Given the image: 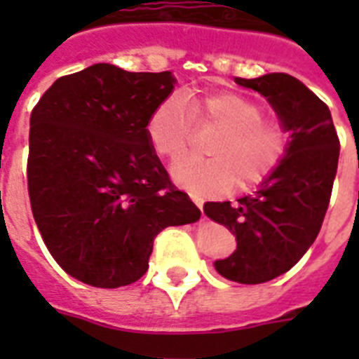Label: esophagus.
<instances>
[{"label": "esophagus", "instance_id": "obj_1", "mask_svg": "<svg viewBox=\"0 0 359 359\" xmlns=\"http://www.w3.org/2000/svg\"><path fill=\"white\" fill-rule=\"evenodd\" d=\"M190 199H192V201H194L196 205H198V208H199V210H201V214H203V203H205V201H203L201 196H198V194H190Z\"/></svg>", "mask_w": 359, "mask_h": 359}]
</instances>
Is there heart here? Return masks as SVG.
I'll return each mask as SVG.
<instances>
[{"instance_id": "b5f03b06", "label": "heart", "mask_w": 359, "mask_h": 359, "mask_svg": "<svg viewBox=\"0 0 359 359\" xmlns=\"http://www.w3.org/2000/svg\"><path fill=\"white\" fill-rule=\"evenodd\" d=\"M194 126L215 129L207 144L210 158H185L170 174L177 185L199 194H223L236 185L241 190L259 187L273 176L290 151L287 123L266 115L261 100L237 91L165 97L147 120L149 142L161 158L174 161L189 149Z\"/></svg>"}]
</instances>
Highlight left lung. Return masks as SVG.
<instances>
[{"label":"left lung","instance_id":"obj_1","mask_svg":"<svg viewBox=\"0 0 359 359\" xmlns=\"http://www.w3.org/2000/svg\"><path fill=\"white\" fill-rule=\"evenodd\" d=\"M236 82L268 98L291 129L290 151L255 194L207 203L203 210L237 239L236 252L215 261V269L228 280L262 284L286 273L315 243L331 201L340 140L327 104L298 79L268 73Z\"/></svg>","mask_w":359,"mask_h":359}]
</instances>
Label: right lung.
Instances as JSON below:
<instances>
[{
	"instance_id": "1",
	"label": "right lung",
	"mask_w": 359,
	"mask_h": 359,
	"mask_svg": "<svg viewBox=\"0 0 359 359\" xmlns=\"http://www.w3.org/2000/svg\"><path fill=\"white\" fill-rule=\"evenodd\" d=\"M170 72L93 65L59 77L30 115V207L57 264L95 287L136 282L163 228L201 212L174 187L149 142Z\"/></svg>"
}]
</instances>
